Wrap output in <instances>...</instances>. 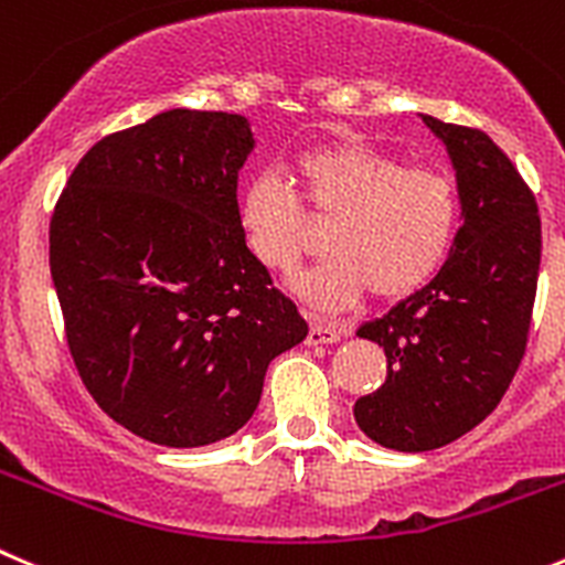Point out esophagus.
<instances>
[{"instance_id":"obj_1","label":"esophagus","mask_w":565,"mask_h":565,"mask_svg":"<svg viewBox=\"0 0 565 565\" xmlns=\"http://www.w3.org/2000/svg\"><path fill=\"white\" fill-rule=\"evenodd\" d=\"M343 330L338 327L324 324V321H310V332H308V347H324V343H338L341 341Z\"/></svg>"}]
</instances>
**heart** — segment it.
<instances>
[{
    "mask_svg": "<svg viewBox=\"0 0 565 565\" xmlns=\"http://www.w3.org/2000/svg\"><path fill=\"white\" fill-rule=\"evenodd\" d=\"M297 180L311 216L288 182L260 174L244 188L238 227L249 255L291 274L313 246V227L332 224L324 266L291 282L308 308L338 313L374 291L399 302L435 277L458 233V193L444 171L405 166L360 141L313 147L297 158Z\"/></svg>",
    "mask_w": 565,
    "mask_h": 565,
    "instance_id": "heart-1",
    "label": "heart"
}]
</instances>
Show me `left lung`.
<instances>
[{"instance_id": "8db88e82", "label": "left lung", "mask_w": 565, "mask_h": 565, "mask_svg": "<svg viewBox=\"0 0 565 565\" xmlns=\"http://www.w3.org/2000/svg\"><path fill=\"white\" fill-rule=\"evenodd\" d=\"M422 118L452 160L463 224L422 291L358 327L383 347L388 377L354 402V422L396 452L447 447L499 405L524 358L541 268L539 205L508 154L482 130Z\"/></svg>"}]
</instances>
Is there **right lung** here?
<instances>
[{
    "instance_id": "add662e5",
    "label": "right lung",
    "mask_w": 565,
    "mask_h": 565,
    "mask_svg": "<svg viewBox=\"0 0 565 565\" xmlns=\"http://www.w3.org/2000/svg\"><path fill=\"white\" fill-rule=\"evenodd\" d=\"M249 118L171 107L88 149L61 193L50 266L96 405L160 447H207L255 413L305 341L238 227Z\"/></svg>"
}]
</instances>
